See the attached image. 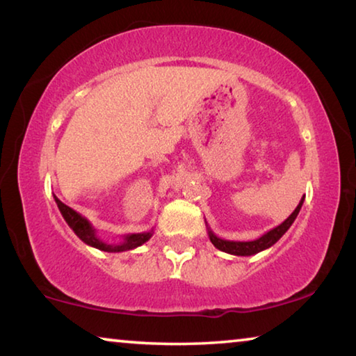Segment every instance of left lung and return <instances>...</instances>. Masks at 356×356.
Wrapping results in <instances>:
<instances>
[{"label": "left lung", "mask_w": 356, "mask_h": 356, "mask_svg": "<svg viewBox=\"0 0 356 356\" xmlns=\"http://www.w3.org/2000/svg\"><path fill=\"white\" fill-rule=\"evenodd\" d=\"M303 201H305V196L301 197L298 206L295 207L293 212L289 215V218H286L284 221L281 222L280 226H276L273 229H270L268 232L262 234L261 237L256 238V240H251V242H236V240H226V238H221L218 236H215L212 232V229L207 226V232H209V238L210 242L213 243L215 248H218L220 251H225L227 254H234V256H252V254H257V252H261L264 250L270 248V246H273L278 240L284 236L287 232V229L292 226V222L297 218V215L300 213V209L303 206ZM207 225V222H206Z\"/></svg>", "instance_id": "1"}]
</instances>
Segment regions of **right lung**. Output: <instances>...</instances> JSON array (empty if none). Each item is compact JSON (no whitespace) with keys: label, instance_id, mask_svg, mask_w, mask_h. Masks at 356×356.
Returning <instances> with one entry per match:
<instances>
[{"label":"right lung","instance_id":"1","mask_svg":"<svg viewBox=\"0 0 356 356\" xmlns=\"http://www.w3.org/2000/svg\"><path fill=\"white\" fill-rule=\"evenodd\" d=\"M55 201L58 204L59 212H61L63 218L67 222L69 227L76 234V237L81 240L92 248H97L100 251H106V252H124V251H130L135 250L138 246H141L143 243H146L147 240L152 237L154 229H150L147 232H138V234H127V236H122V240L118 243H106L97 236V231L95 227L89 222L81 213H78L76 210H74L69 206H65L64 202H61L55 196Z\"/></svg>","mask_w":356,"mask_h":356}]
</instances>
